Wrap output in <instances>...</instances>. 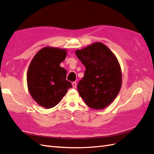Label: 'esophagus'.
I'll use <instances>...</instances> for the list:
<instances>
[{
    "label": "esophagus",
    "instance_id": "34e87169",
    "mask_svg": "<svg viewBox=\"0 0 154 154\" xmlns=\"http://www.w3.org/2000/svg\"><path fill=\"white\" fill-rule=\"evenodd\" d=\"M72 87L74 88H76V87H77V84H76V82H74L72 83Z\"/></svg>",
    "mask_w": 154,
    "mask_h": 154
}]
</instances>
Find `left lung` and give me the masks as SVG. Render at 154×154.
Returning <instances> with one entry per match:
<instances>
[{"mask_svg":"<svg viewBox=\"0 0 154 154\" xmlns=\"http://www.w3.org/2000/svg\"><path fill=\"white\" fill-rule=\"evenodd\" d=\"M75 53L86 69L77 86L79 94L91 108H105L114 100L122 85V69L117 58L101 42L76 50Z\"/></svg>","mask_w":154,"mask_h":154,"instance_id":"obj_1","label":"left lung"}]
</instances>
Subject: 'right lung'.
I'll use <instances>...</instances> for the list:
<instances>
[{
	"label": "right lung",
	"instance_id": "obj_1",
	"mask_svg": "<svg viewBox=\"0 0 154 154\" xmlns=\"http://www.w3.org/2000/svg\"><path fill=\"white\" fill-rule=\"evenodd\" d=\"M66 56L67 49L45 47L32 59L27 70V88L40 106L53 108L72 87L66 80L67 71L60 66Z\"/></svg>",
	"mask_w": 154,
	"mask_h": 154
}]
</instances>
